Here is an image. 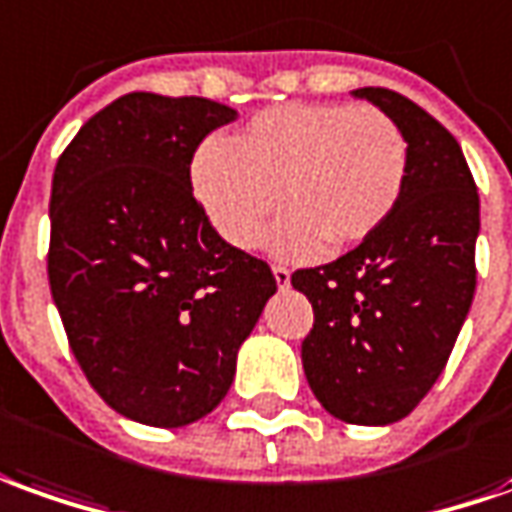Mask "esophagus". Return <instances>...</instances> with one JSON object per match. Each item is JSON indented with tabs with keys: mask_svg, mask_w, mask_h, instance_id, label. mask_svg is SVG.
Segmentation results:
<instances>
[{
	"mask_svg": "<svg viewBox=\"0 0 512 512\" xmlns=\"http://www.w3.org/2000/svg\"><path fill=\"white\" fill-rule=\"evenodd\" d=\"M273 276H276V284L281 287V290H287V287H290V270H287V267L276 264V267H273Z\"/></svg>",
	"mask_w": 512,
	"mask_h": 512,
	"instance_id": "34e87169",
	"label": "esophagus"
}]
</instances>
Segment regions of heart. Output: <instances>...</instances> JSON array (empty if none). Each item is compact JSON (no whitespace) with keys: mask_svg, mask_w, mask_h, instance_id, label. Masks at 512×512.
Listing matches in <instances>:
<instances>
[{"mask_svg":"<svg viewBox=\"0 0 512 512\" xmlns=\"http://www.w3.org/2000/svg\"><path fill=\"white\" fill-rule=\"evenodd\" d=\"M410 147L398 122L373 105L290 102L262 111L231 142H206L192 183L217 234L253 248L278 206L281 256L345 250L373 236L404 195Z\"/></svg>","mask_w":512,"mask_h":512,"instance_id":"heart-1","label":"heart"}]
</instances>
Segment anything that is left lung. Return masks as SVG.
<instances>
[{
    "mask_svg": "<svg viewBox=\"0 0 512 512\" xmlns=\"http://www.w3.org/2000/svg\"><path fill=\"white\" fill-rule=\"evenodd\" d=\"M398 122L410 147L390 220L337 262L292 273L315 309L303 373L345 424L407 418L449 362L477 290L479 195L457 139L390 88H357Z\"/></svg>",
    "mask_w": 512,
    "mask_h": 512,
    "instance_id": "8db88e82",
    "label": "left lung"
}]
</instances>
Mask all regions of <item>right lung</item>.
I'll return each instance as SVG.
<instances>
[{"label": "right lung", "mask_w": 512, "mask_h": 512, "mask_svg": "<svg viewBox=\"0 0 512 512\" xmlns=\"http://www.w3.org/2000/svg\"><path fill=\"white\" fill-rule=\"evenodd\" d=\"M234 119L222 102L133 91L77 130L52 175V301L91 387L139 424L209 415L276 292L192 195L197 144Z\"/></svg>", "instance_id": "add662e5"}]
</instances>
